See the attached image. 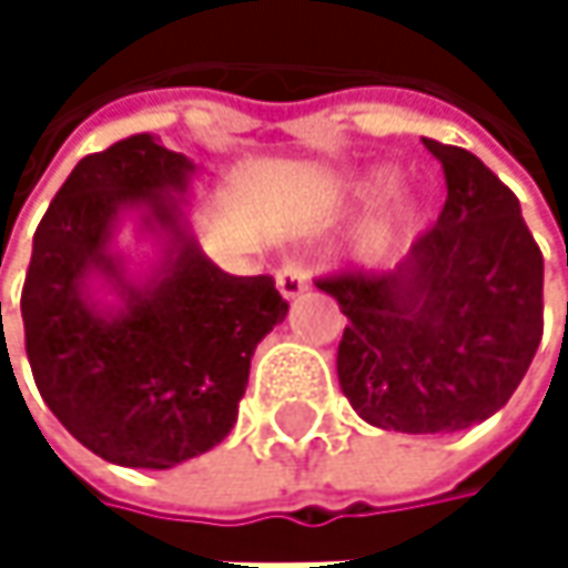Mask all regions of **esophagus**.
Segmentation results:
<instances>
[{
  "instance_id": "obj_1",
  "label": "esophagus",
  "mask_w": 568,
  "mask_h": 568,
  "mask_svg": "<svg viewBox=\"0 0 568 568\" xmlns=\"http://www.w3.org/2000/svg\"><path fill=\"white\" fill-rule=\"evenodd\" d=\"M276 285H280V292H283L285 298H298L308 288V270L298 260H288V263H283L276 270Z\"/></svg>"
}]
</instances>
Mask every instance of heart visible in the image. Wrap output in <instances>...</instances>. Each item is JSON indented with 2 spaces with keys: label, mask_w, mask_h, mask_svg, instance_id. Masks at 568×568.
Listing matches in <instances>:
<instances>
[{
  "label": "heart",
  "mask_w": 568,
  "mask_h": 568,
  "mask_svg": "<svg viewBox=\"0 0 568 568\" xmlns=\"http://www.w3.org/2000/svg\"><path fill=\"white\" fill-rule=\"evenodd\" d=\"M392 190H395V176H392V173H375V176L365 183V193L375 196V200H378V196H388Z\"/></svg>",
  "instance_id": "b5f03b06"
}]
</instances>
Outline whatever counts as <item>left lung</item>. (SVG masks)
I'll use <instances>...</instances> for the list:
<instances>
[{
	"label": "left lung",
	"instance_id": "obj_1",
	"mask_svg": "<svg viewBox=\"0 0 568 568\" xmlns=\"http://www.w3.org/2000/svg\"><path fill=\"white\" fill-rule=\"evenodd\" d=\"M447 200L392 273L338 266L315 285L348 328L338 385L362 420L450 434L497 414L542 338V253L510 186L480 158L424 138Z\"/></svg>",
	"mask_w": 568,
	"mask_h": 568
}]
</instances>
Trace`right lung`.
Listing matches in <instances>:
<instances>
[{
    "label": "right lung",
    "instance_id": "1",
    "mask_svg": "<svg viewBox=\"0 0 568 568\" xmlns=\"http://www.w3.org/2000/svg\"><path fill=\"white\" fill-rule=\"evenodd\" d=\"M190 171L151 134L81 158L36 230L22 285L39 395L74 440L121 467L168 470L216 447L236 424L256 345L288 312L273 276H230L186 240L151 292L128 288L124 315L88 308V270L114 273L104 243L118 206L148 203L180 233L164 193Z\"/></svg>",
    "mask_w": 568,
    "mask_h": 568
}]
</instances>
